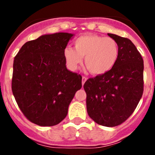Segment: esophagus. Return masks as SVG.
I'll return each mask as SVG.
<instances>
[{
    "label": "esophagus",
    "mask_w": 155,
    "mask_h": 155,
    "mask_svg": "<svg viewBox=\"0 0 155 155\" xmlns=\"http://www.w3.org/2000/svg\"><path fill=\"white\" fill-rule=\"evenodd\" d=\"M86 80H87V77H85V76H82V85H84V84H85V82H86Z\"/></svg>",
    "instance_id": "obj_1"
}]
</instances>
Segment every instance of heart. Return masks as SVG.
Wrapping results in <instances>:
<instances>
[{
    "label": "heart",
    "instance_id": "heart-1",
    "mask_svg": "<svg viewBox=\"0 0 155 155\" xmlns=\"http://www.w3.org/2000/svg\"><path fill=\"white\" fill-rule=\"evenodd\" d=\"M64 56L68 68L76 70L82 64L93 75L107 73L115 65L119 57V46L115 39L103 36L84 35L74 41V48L66 47Z\"/></svg>",
    "mask_w": 155,
    "mask_h": 155
}]
</instances>
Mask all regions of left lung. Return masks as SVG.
I'll return each instance as SVG.
<instances>
[{"instance_id":"8db88e82","label":"left lung","mask_w":155,"mask_h":155,"mask_svg":"<svg viewBox=\"0 0 155 155\" xmlns=\"http://www.w3.org/2000/svg\"><path fill=\"white\" fill-rule=\"evenodd\" d=\"M119 46V57L107 73L90 78L84 84L87 112L97 124L115 127L133 114L143 94L144 64L129 39L108 34Z\"/></svg>"}]
</instances>
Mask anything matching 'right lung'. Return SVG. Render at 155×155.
<instances>
[{"instance_id": "add662e5", "label": "right lung", "mask_w": 155, "mask_h": 155, "mask_svg": "<svg viewBox=\"0 0 155 155\" xmlns=\"http://www.w3.org/2000/svg\"><path fill=\"white\" fill-rule=\"evenodd\" d=\"M73 34H46L25 43L14 58L12 91L31 122L42 127L63 121L82 76L68 70L64 50Z\"/></svg>"}]
</instances>
